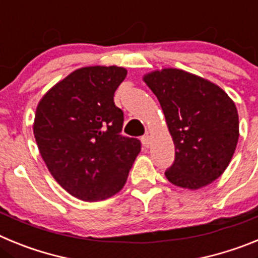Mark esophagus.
Segmentation results:
<instances>
[{
  "instance_id": "1",
  "label": "esophagus",
  "mask_w": 258,
  "mask_h": 258,
  "mask_svg": "<svg viewBox=\"0 0 258 258\" xmlns=\"http://www.w3.org/2000/svg\"><path fill=\"white\" fill-rule=\"evenodd\" d=\"M141 141H142V145L145 146L146 149H149L150 143H151V142H150V136H149V134H146V136H143L142 138H141Z\"/></svg>"
}]
</instances>
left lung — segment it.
Returning a JSON list of instances; mask_svg holds the SVG:
<instances>
[{
	"mask_svg": "<svg viewBox=\"0 0 258 258\" xmlns=\"http://www.w3.org/2000/svg\"><path fill=\"white\" fill-rule=\"evenodd\" d=\"M143 80L160 102L174 142V163L165 170L168 181L190 190L212 183L235 152V103L220 86L186 71L164 68Z\"/></svg>",
	"mask_w": 258,
	"mask_h": 258,
	"instance_id": "1",
	"label": "left lung"
}]
</instances>
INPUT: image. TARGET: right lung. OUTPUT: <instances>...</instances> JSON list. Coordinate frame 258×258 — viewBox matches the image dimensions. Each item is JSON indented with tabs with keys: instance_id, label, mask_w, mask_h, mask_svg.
<instances>
[{
	"instance_id": "obj_1",
	"label": "right lung",
	"mask_w": 258,
	"mask_h": 258,
	"mask_svg": "<svg viewBox=\"0 0 258 258\" xmlns=\"http://www.w3.org/2000/svg\"><path fill=\"white\" fill-rule=\"evenodd\" d=\"M122 67H84L52 86L36 108L33 134L55 181L72 197L98 202L124 187L141 151L121 136L124 112L115 106Z\"/></svg>"
}]
</instances>
